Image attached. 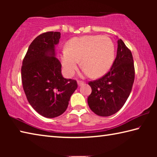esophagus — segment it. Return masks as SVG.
<instances>
[{
    "instance_id": "34e87169",
    "label": "esophagus",
    "mask_w": 157,
    "mask_h": 157,
    "mask_svg": "<svg viewBox=\"0 0 157 157\" xmlns=\"http://www.w3.org/2000/svg\"><path fill=\"white\" fill-rule=\"evenodd\" d=\"M84 82H78V86H82V85H84Z\"/></svg>"
}]
</instances>
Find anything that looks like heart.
<instances>
[{
  "instance_id": "obj_1",
  "label": "heart",
  "mask_w": 157,
  "mask_h": 157,
  "mask_svg": "<svg viewBox=\"0 0 157 157\" xmlns=\"http://www.w3.org/2000/svg\"><path fill=\"white\" fill-rule=\"evenodd\" d=\"M115 46L107 36L86 35L74 37L66 44V50L60 55L61 62L68 77L73 76L79 66L85 75L99 78L105 75L113 65Z\"/></svg>"
}]
</instances>
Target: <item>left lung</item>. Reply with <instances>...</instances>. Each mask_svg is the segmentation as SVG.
<instances>
[{
  "label": "left lung",
  "mask_w": 157,
  "mask_h": 157,
  "mask_svg": "<svg viewBox=\"0 0 157 157\" xmlns=\"http://www.w3.org/2000/svg\"><path fill=\"white\" fill-rule=\"evenodd\" d=\"M134 75L132 52L123 40L118 39L116 57L109 72L89 83L92 92L87 102L92 111L100 116L118 112L131 93Z\"/></svg>",
  "instance_id": "8db88e82"
}]
</instances>
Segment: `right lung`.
I'll return each instance as SVG.
<instances>
[{
    "mask_svg": "<svg viewBox=\"0 0 157 157\" xmlns=\"http://www.w3.org/2000/svg\"><path fill=\"white\" fill-rule=\"evenodd\" d=\"M59 32L39 35L29 46L21 67L23 90L30 105L44 117L52 118L64 112L78 88L74 79L64 78L55 46Z\"/></svg>",
    "mask_w": 157,
    "mask_h": 157,
    "instance_id": "right-lung-1",
    "label": "right lung"
}]
</instances>
